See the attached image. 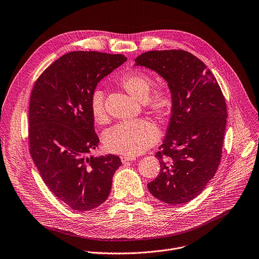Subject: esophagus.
Segmentation results:
<instances>
[{
	"instance_id": "34e87169",
	"label": "esophagus",
	"mask_w": 259,
	"mask_h": 259,
	"mask_svg": "<svg viewBox=\"0 0 259 259\" xmlns=\"http://www.w3.org/2000/svg\"><path fill=\"white\" fill-rule=\"evenodd\" d=\"M135 159H136V156H133V155H122L121 156V161L123 163L128 162V161H132V160H135Z\"/></svg>"
}]
</instances>
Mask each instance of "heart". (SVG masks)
Instances as JSON below:
<instances>
[{
	"mask_svg": "<svg viewBox=\"0 0 259 259\" xmlns=\"http://www.w3.org/2000/svg\"><path fill=\"white\" fill-rule=\"evenodd\" d=\"M120 85L133 98L144 102L147 108L159 119H166L173 108V96L166 88L157 89L151 96L153 79L146 73L133 71L124 75ZM91 114L94 122L105 125L109 121L105 106V95L101 91L95 92L91 100ZM156 126L148 120L124 122L115 126L105 136V146L113 153L137 155L152 146L158 139Z\"/></svg>",
	"mask_w": 259,
	"mask_h": 259,
	"instance_id": "b5f03b06",
	"label": "heart"
}]
</instances>
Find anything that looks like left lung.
<instances>
[{
    "mask_svg": "<svg viewBox=\"0 0 259 259\" xmlns=\"http://www.w3.org/2000/svg\"><path fill=\"white\" fill-rule=\"evenodd\" d=\"M135 66L160 75L174 102L155 153L159 174L147 188L164 203H187L202 192L220 164L228 117L224 95L205 64L183 50L143 53Z\"/></svg>",
    "mask_w": 259,
    "mask_h": 259,
    "instance_id": "1",
    "label": "left lung"
}]
</instances>
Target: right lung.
<instances>
[{"label":"right lung","instance_id":"1","mask_svg":"<svg viewBox=\"0 0 259 259\" xmlns=\"http://www.w3.org/2000/svg\"><path fill=\"white\" fill-rule=\"evenodd\" d=\"M127 58L100 52L65 54L34 83L29 103V152L49 189L73 210L105 202L116 169L114 154L88 156L99 145L91 100L98 83Z\"/></svg>","mask_w":259,"mask_h":259}]
</instances>
